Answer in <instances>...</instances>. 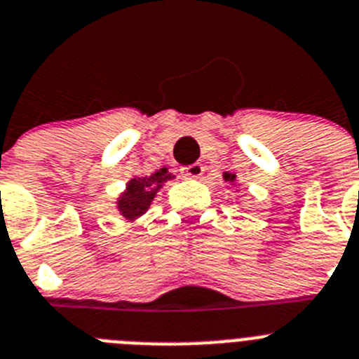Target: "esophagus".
<instances>
[{"label":"esophagus","instance_id":"1","mask_svg":"<svg viewBox=\"0 0 359 359\" xmlns=\"http://www.w3.org/2000/svg\"><path fill=\"white\" fill-rule=\"evenodd\" d=\"M180 173H182L184 179H201L202 173H204V166L201 162H193L189 166L180 168Z\"/></svg>","mask_w":359,"mask_h":359}]
</instances>
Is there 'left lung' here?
Segmentation results:
<instances>
[{
  "mask_svg": "<svg viewBox=\"0 0 359 359\" xmlns=\"http://www.w3.org/2000/svg\"><path fill=\"white\" fill-rule=\"evenodd\" d=\"M224 179L229 180V182H233V180H235V175H231V173H226V175H224Z\"/></svg>",
  "mask_w": 359,
  "mask_h": 359,
  "instance_id": "8db88e82",
  "label": "left lung"
}]
</instances>
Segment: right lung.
Masks as SVG:
<instances>
[{
    "label": "right lung",
    "mask_w": 359,
    "mask_h": 359,
    "mask_svg": "<svg viewBox=\"0 0 359 359\" xmlns=\"http://www.w3.org/2000/svg\"><path fill=\"white\" fill-rule=\"evenodd\" d=\"M168 179H170L168 170L162 168L161 171L154 173L151 177H144V179L139 177V179L130 180L126 191L119 198V211L123 213V217L128 218V220H133V218L146 213L148 205L154 201L155 193L161 188V184Z\"/></svg>",
    "instance_id": "add662e5"
}]
</instances>
